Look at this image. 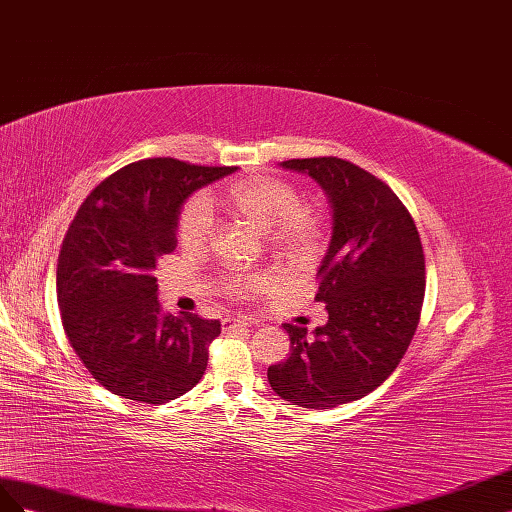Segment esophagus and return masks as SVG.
Instances as JSON below:
<instances>
[{
	"label": "esophagus",
	"instance_id": "obj_1",
	"mask_svg": "<svg viewBox=\"0 0 512 512\" xmlns=\"http://www.w3.org/2000/svg\"><path fill=\"white\" fill-rule=\"evenodd\" d=\"M248 326H253L248 319H240V317H225V319H223V330H225V332L238 330V328H248Z\"/></svg>",
	"mask_w": 512,
	"mask_h": 512
}]
</instances>
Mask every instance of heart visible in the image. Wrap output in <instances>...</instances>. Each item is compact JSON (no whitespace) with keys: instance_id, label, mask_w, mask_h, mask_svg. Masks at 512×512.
Wrapping results in <instances>:
<instances>
[{"instance_id":"heart-1","label":"heart","mask_w":512,"mask_h":512,"mask_svg":"<svg viewBox=\"0 0 512 512\" xmlns=\"http://www.w3.org/2000/svg\"><path fill=\"white\" fill-rule=\"evenodd\" d=\"M225 203L236 216L270 231L272 248L287 259H309L324 236V216L304 203L302 193L287 180L272 175L238 180L227 186ZM216 231L218 218L212 201L206 195L188 197L175 223L180 246L186 251H206L212 246ZM270 287H274L270 272H227L221 276V289L238 302L255 300Z\"/></svg>"}]
</instances>
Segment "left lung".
Segmentation results:
<instances>
[{"instance_id": "obj_1", "label": "left lung", "mask_w": 512, "mask_h": 512, "mask_svg": "<svg viewBox=\"0 0 512 512\" xmlns=\"http://www.w3.org/2000/svg\"><path fill=\"white\" fill-rule=\"evenodd\" d=\"M285 169L309 173L332 203V240L317 270V302L328 324H283L291 349L268 382L281 399L330 410L367 397L399 367L425 300V253L414 218L392 188L337 156L291 158Z\"/></svg>"}]
</instances>
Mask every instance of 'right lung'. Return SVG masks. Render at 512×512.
<instances>
[{
	"label": "right lung",
	"instance_id": "1",
	"mask_svg": "<svg viewBox=\"0 0 512 512\" xmlns=\"http://www.w3.org/2000/svg\"><path fill=\"white\" fill-rule=\"evenodd\" d=\"M238 167L145 158L87 195L57 259V304L68 343L100 386L139 403H169L195 388L221 321L167 315L156 264L178 246L186 197Z\"/></svg>",
	"mask_w": 512,
	"mask_h": 512
}]
</instances>
